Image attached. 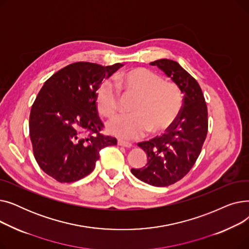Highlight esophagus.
<instances>
[{
    "instance_id": "34e87169",
    "label": "esophagus",
    "mask_w": 249,
    "mask_h": 249,
    "mask_svg": "<svg viewBox=\"0 0 249 249\" xmlns=\"http://www.w3.org/2000/svg\"><path fill=\"white\" fill-rule=\"evenodd\" d=\"M118 145L123 146V147H127V148H130V147L132 146L131 143H129V142H127V141H124V140H122V139H118Z\"/></svg>"
}]
</instances>
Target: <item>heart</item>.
I'll list each match as a JSON object with an SVG mask.
<instances>
[{"label": "heart", "mask_w": 249, "mask_h": 249, "mask_svg": "<svg viewBox=\"0 0 249 249\" xmlns=\"http://www.w3.org/2000/svg\"><path fill=\"white\" fill-rule=\"evenodd\" d=\"M117 85L126 93L137 95L132 114L119 115L107 124L108 131L126 140H133L146 131L160 133L171 126L181 109L178 87L165 82L148 69H133L116 76ZM96 106L105 117L113 116L119 106V94L112 82L104 81L96 91Z\"/></svg>", "instance_id": "b5f03b06"}]
</instances>
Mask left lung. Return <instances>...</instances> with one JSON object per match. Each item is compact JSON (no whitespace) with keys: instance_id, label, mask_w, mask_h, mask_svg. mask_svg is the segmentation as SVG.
<instances>
[{"instance_id":"left-lung-1","label":"left lung","mask_w":249,"mask_h":249,"mask_svg":"<svg viewBox=\"0 0 249 249\" xmlns=\"http://www.w3.org/2000/svg\"><path fill=\"white\" fill-rule=\"evenodd\" d=\"M150 65L172 78L184 95V104L165 134L138 143L147 155V163L131 173L148 185L167 187L184 178L199 158L208 132V111L198 82L177 61L163 58Z\"/></svg>"}]
</instances>
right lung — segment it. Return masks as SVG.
Segmentation results:
<instances>
[{
  "mask_svg": "<svg viewBox=\"0 0 249 249\" xmlns=\"http://www.w3.org/2000/svg\"><path fill=\"white\" fill-rule=\"evenodd\" d=\"M122 65L74 62L52 74L38 93L29 117L33 153L57 181L85 178L94 171L99 151L117 144L116 138L100 133L104 125L95 96L104 78Z\"/></svg>",
  "mask_w": 249,
  "mask_h": 249,
  "instance_id": "obj_1",
  "label": "right lung"
}]
</instances>
